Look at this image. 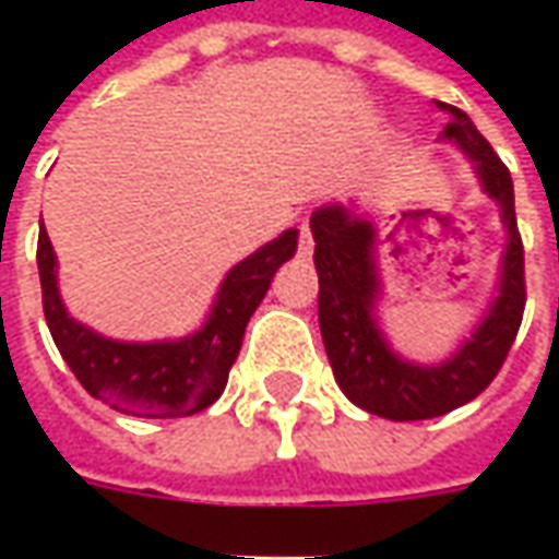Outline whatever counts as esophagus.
I'll use <instances>...</instances> for the list:
<instances>
[{
  "label": "esophagus",
  "instance_id": "34e87169",
  "mask_svg": "<svg viewBox=\"0 0 559 559\" xmlns=\"http://www.w3.org/2000/svg\"><path fill=\"white\" fill-rule=\"evenodd\" d=\"M314 254V239H311V227L302 224L299 227V257H311Z\"/></svg>",
  "mask_w": 559,
  "mask_h": 559
}]
</instances>
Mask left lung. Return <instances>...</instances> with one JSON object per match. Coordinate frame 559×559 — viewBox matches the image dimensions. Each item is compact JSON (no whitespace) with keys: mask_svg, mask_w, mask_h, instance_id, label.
<instances>
[{"mask_svg":"<svg viewBox=\"0 0 559 559\" xmlns=\"http://www.w3.org/2000/svg\"><path fill=\"white\" fill-rule=\"evenodd\" d=\"M449 114L440 140L455 143L469 160L481 191L500 206L506 248L500 257L497 296L469 338L443 362H411L380 329L377 305L383 281L377 266L374 221L356 212V203H326L311 215L314 266L320 275V332L341 392L362 411L392 421L433 419L473 401L503 368L524 317V245L518 236L515 188L491 143L464 110L440 104Z\"/></svg>","mask_w":559,"mask_h":559,"instance_id":"left-lung-1","label":"left lung"}]
</instances>
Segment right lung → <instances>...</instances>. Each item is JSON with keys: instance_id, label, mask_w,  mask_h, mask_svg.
<instances>
[{"instance_id": "right-lung-1", "label": "right lung", "mask_w": 559, "mask_h": 559, "mask_svg": "<svg viewBox=\"0 0 559 559\" xmlns=\"http://www.w3.org/2000/svg\"><path fill=\"white\" fill-rule=\"evenodd\" d=\"M299 230H284L221 281L206 323L167 341H116L68 314L59 296V263L47 230L38 233V275L44 317L62 353L92 399L143 419H179L206 411L221 399L242 347L245 326L263 302L269 284L293 254Z\"/></svg>"}]
</instances>
